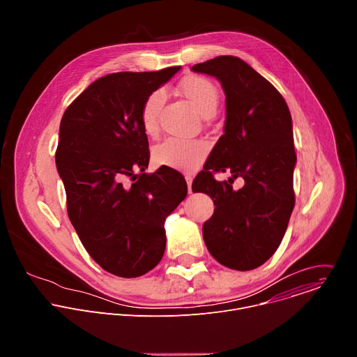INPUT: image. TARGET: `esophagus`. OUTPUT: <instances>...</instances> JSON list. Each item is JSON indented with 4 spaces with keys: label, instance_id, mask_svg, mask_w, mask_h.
Listing matches in <instances>:
<instances>
[{
    "label": "esophagus",
    "instance_id": "obj_1",
    "mask_svg": "<svg viewBox=\"0 0 357 357\" xmlns=\"http://www.w3.org/2000/svg\"><path fill=\"white\" fill-rule=\"evenodd\" d=\"M185 179H186V183H188V192L192 193V179H193L192 175H186Z\"/></svg>",
    "mask_w": 357,
    "mask_h": 357
}]
</instances>
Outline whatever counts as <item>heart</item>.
<instances>
[{
    "mask_svg": "<svg viewBox=\"0 0 357 357\" xmlns=\"http://www.w3.org/2000/svg\"><path fill=\"white\" fill-rule=\"evenodd\" d=\"M178 90L200 116L209 117L216 112L219 91L211 80L202 76H188L179 83ZM164 100V93L155 90L145 97L141 106V127L149 137H155L160 131V113ZM206 151L208 148L202 141L171 137L154 148V160L160 165L182 172H192L205 160Z\"/></svg>",
    "mask_w": 357,
    "mask_h": 357,
    "instance_id": "obj_1",
    "label": "heart"
}]
</instances>
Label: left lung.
I'll list each match as a JSON object with an SVG mask.
<instances>
[{"instance_id":"1","label":"left lung","mask_w":357,"mask_h":357,"mask_svg":"<svg viewBox=\"0 0 357 357\" xmlns=\"http://www.w3.org/2000/svg\"><path fill=\"white\" fill-rule=\"evenodd\" d=\"M192 70L215 76L226 94L225 134L192 183L216 206L203 225V240L222 266L254 270L281 244L295 205L291 113L280 91L240 58L218 56ZM215 172L232 178L219 183ZM238 176L245 186L234 191Z\"/></svg>"}]
</instances>
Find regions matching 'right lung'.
<instances>
[{
	"mask_svg": "<svg viewBox=\"0 0 357 357\" xmlns=\"http://www.w3.org/2000/svg\"><path fill=\"white\" fill-rule=\"evenodd\" d=\"M179 69L100 77L61 121L56 168L69 219L90 257L117 277L144 275L161 261L164 222L188 193L172 168L145 172L149 151L139 120L145 97Z\"/></svg>",
	"mask_w": 357,
	"mask_h": 357,
	"instance_id": "1",
	"label": "right lung"
}]
</instances>
